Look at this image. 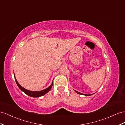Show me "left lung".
Instances as JSON below:
<instances>
[{"mask_svg":"<svg viewBox=\"0 0 125 125\" xmlns=\"http://www.w3.org/2000/svg\"><path fill=\"white\" fill-rule=\"evenodd\" d=\"M75 91L77 94H81V95H86V96H90V95H91V94H89V95H86V94H82V93H80V92H77V91Z\"/></svg>","mask_w":125,"mask_h":125,"instance_id":"obj_1","label":"left lung"}]
</instances>
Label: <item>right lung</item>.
I'll list each match as a JSON object with an SVG mask.
<instances>
[{"label": "right lung", "instance_id": "obj_1", "mask_svg": "<svg viewBox=\"0 0 125 125\" xmlns=\"http://www.w3.org/2000/svg\"><path fill=\"white\" fill-rule=\"evenodd\" d=\"M15 79L16 82L18 85V86L19 87V88L20 89V90L22 92H23L24 93H26L27 95H28V96H30V97H41V96H42L44 95L45 94H47L48 92L50 91V90L53 86V82H52V83L50 86L48 87V88H45V90L40 91H31L28 90H27V89H25L24 88L21 86V85L19 84V83L18 82V81H17L16 78L15 77Z\"/></svg>", "mask_w": 125, "mask_h": 125}]
</instances>
